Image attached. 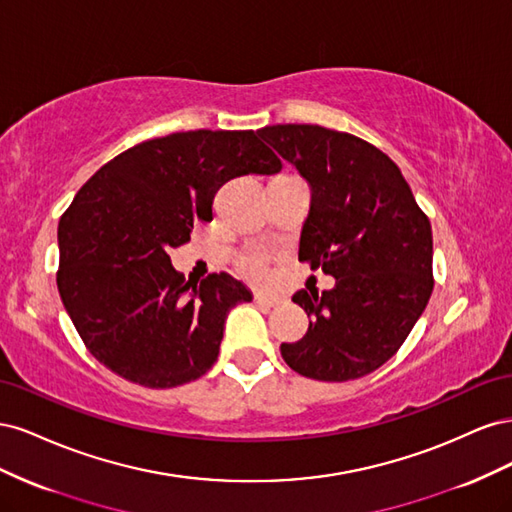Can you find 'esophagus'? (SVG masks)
I'll return each mask as SVG.
<instances>
[{"label":"esophagus","instance_id":"obj_1","mask_svg":"<svg viewBox=\"0 0 512 512\" xmlns=\"http://www.w3.org/2000/svg\"><path fill=\"white\" fill-rule=\"evenodd\" d=\"M254 301H256L258 305H262V307H275V305L282 303L280 297H271V294H262V292H256Z\"/></svg>","mask_w":512,"mask_h":512}]
</instances>
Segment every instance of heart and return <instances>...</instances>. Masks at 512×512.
<instances>
[{
	"instance_id": "obj_1",
	"label": "heart",
	"mask_w": 512,
	"mask_h": 512,
	"mask_svg": "<svg viewBox=\"0 0 512 512\" xmlns=\"http://www.w3.org/2000/svg\"><path fill=\"white\" fill-rule=\"evenodd\" d=\"M239 271L252 282H262L267 277V256L262 252L245 254L239 262Z\"/></svg>"
}]
</instances>
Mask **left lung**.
Wrapping results in <instances>:
<instances>
[{
  "mask_svg": "<svg viewBox=\"0 0 512 512\" xmlns=\"http://www.w3.org/2000/svg\"><path fill=\"white\" fill-rule=\"evenodd\" d=\"M258 136L299 170L312 192L299 260L335 286L294 292L309 329L282 344L305 378L346 382L384 365L406 342L433 290V239L399 166L346 132L280 123Z\"/></svg>",
  "mask_w": 512,
  "mask_h": 512,
  "instance_id": "obj_1",
  "label": "left lung"
}]
</instances>
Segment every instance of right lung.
Returning a JSON list of instances; mask_svg holds the SVG:
<instances>
[{
    "label": "right lung",
    "mask_w": 512,
    "mask_h": 512,
    "mask_svg": "<svg viewBox=\"0 0 512 512\" xmlns=\"http://www.w3.org/2000/svg\"><path fill=\"white\" fill-rule=\"evenodd\" d=\"M280 170L254 130H194L134 145L83 185L59 220L57 288L104 367L149 389L207 374L228 312L252 292L228 273L190 286L168 250L213 220L228 179Z\"/></svg>",
    "instance_id": "1"
}]
</instances>
